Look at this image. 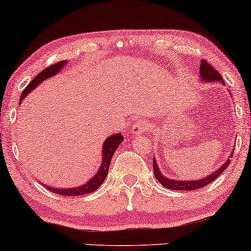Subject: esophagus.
<instances>
[{
	"label": "esophagus",
	"instance_id": "1",
	"mask_svg": "<svg viewBox=\"0 0 251 251\" xmlns=\"http://www.w3.org/2000/svg\"><path fill=\"white\" fill-rule=\"evenodd\" d=\"M146 129H147V126L146 123L143 121H137L133 125L132 129H131V133L132 134H142L146 132Z\"/></svg>",
	"mask_w": 251,
	"mask_h": 251
}]
</instances>
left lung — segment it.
<instances>
[{
  "mask_svg": "<svg viewBox=\"0 0 251 251\" xmlns=\"http://www.w3.org/2000/svg\"><path fill=\"white\" fill-rule=\"evenodd\" d=\"M200 75L201 77H202L203 81H220L224 83L223 77H221L220 73L217 71V70L213 68V65H211L209 62H207L206 60H201V64H200ZM235 151H232V153L230 154V158H232V154ZM230 160H227L226 163H224L218 170L216 172H213L211 176H208L206 178L201 179V180H196V181H181V180H172V179H168L166 176H163L161 175V172L159 171V168L157 166V162L153 158V171H154V176L157 178L158 181L162 184L164 188L171 189V190H183V191H189V190H196V189H201L203 187H206L207 184L211 183L213 180H216L218 176L223 174V172L227 169V167L229 166Z\"/></svg>",
  "mask_w": 251,
  "mask_h": 251,
  "instance_id": "8db88e82",
  "label": "left lung"
}]
</instances>
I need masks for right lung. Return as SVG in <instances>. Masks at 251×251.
<instances>
[{
    "mask_svg": "<svg viewBox=\"0 0 251 251\" xmlns=\"http://www.w3.org/2000/svg\"><path fill=\"white\" fill-rule=\"evenodd\" d=\"M64 63H65V61H60V62L52 64V65H50V67L45 68L42 72H40L39 75H36L34 79H33L30 83L27 84V87L23 90V93L21 96V99H20V101H22L23 98L25 97L27 93H30L33 89L38 87V85L43 80L48 79V77L54 75L55 73L59 72L60 70L63 68ZM122 140H123V137L120 133L113 134V135H111V137L106 138V140L103 143V148H102V152H103V155H102V163H101L100 169H99V171L97 172V175L94 176L88 183H85L84 186H81L77 188H71V189H56V188H51L50 186H45V188H47L48 190H50L51 192H53V194L62 195V196H71V197L83 196V195L91 194V192L96 191L97 189L100 187L102 183H103L105 176H106V175H108L112 155L114 153V151L117 150V148L120 146Z\"/></svg>",
    "mask_w": 251,
    "mask_h": 251,
    "instance_id": "obj_1",
    "label": "right lung"
}]
</instances>
